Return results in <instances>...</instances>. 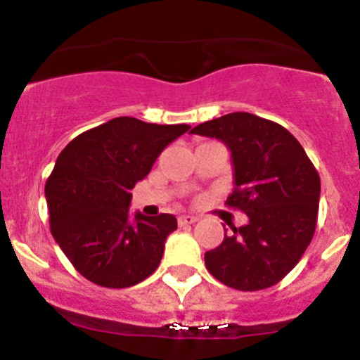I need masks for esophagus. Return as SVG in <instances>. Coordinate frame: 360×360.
<instances>
[{
	"label": "esophagus",
	"instance_id": "obj_1",
	"mask_svg": "<svg viewBox=\"0 0 360 360\" xmlns=\"http://www.w3.org/2000/svg\"><path fill=\"white\" fill-rule=\"evenodd\" d=\"M198 219H200L198 216H195V214H182V216H178V224L191 225V224H196Z\"/></svg>",
	"mask_w": 360,
	"mask_h": 360
}]
</instances>
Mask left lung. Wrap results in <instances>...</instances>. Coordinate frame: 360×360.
<instances>
[{
    "label": "left lung",
    "instance_id": "1",
    "mask_svg": "<svg viewBox=\"0 0 360 360\" xmlns=\"http://www.w3.org/2000/svg\"><path fill=\"white\" fill-rule=\"evenodd\" d=\"M191 133L225 142L234 165L229 207L249 216L232 227L205 266L236 290L274 287L299 263L316 232L319 173L297 139L281 124L236 111L207 120Z\"/></svg>",
    "mask_w": 360,
    "mask_h": 360
}]
</instances>
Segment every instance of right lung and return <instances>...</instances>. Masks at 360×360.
<instances>
[{
  "label": "right lung",
  "mask_w": 360,
  "mask_h": 360,
  "mask_svg": "<svg viewBox=\"0 0 360 360\" xmlns=\"http://www.w3.org/2000/svg\"><path fill=\"white\" fill-rule=\"evenodd\" d=\"M187 124L117 117L75 136L57 157L44 195L50 231L79 274L98 287L126 288L157 270L173 214L129 219L135 184Z\"/></svg>",
  "instance_id": "add662e5"
}]
</instances>
